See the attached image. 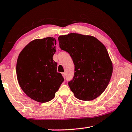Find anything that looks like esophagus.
<instances>
[{
  "label": "esophagus",
  "mask_w": 132,
  "mask_h": 132,
  "mask_svg": "<svg viewBox=\"0 0 132 132\" xmlns=\"http://www.w3.org/2000/svg\"><path fill=\"white\" fill-rule=\"evenodd\" d=\"M62 76H63V77L64 78H65V77H66V73H64V72L62 73Z\"/></svg>",
  "instance_id": "34e87169"
}]
</instances>
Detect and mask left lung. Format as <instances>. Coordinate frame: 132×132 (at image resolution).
<instances>
[{
    "mask_svg": "<svg viewBox=\"0 0 132 132\" xmlns=\"http://www.w3.org/2000/svg\"><path fill=\"white\" fill-rule=\"evenodd\" d=\"M59 47L69 53L75 64L68 82L76 97L91 101L105 90L112 74V63L103 44L96 38L76 33L58 37Z\"/></svg>",
    "mask_w": 132,
    "mask_h": 132,
    "instance_id": "1",
    "label": "left lung"
}]
</instances>
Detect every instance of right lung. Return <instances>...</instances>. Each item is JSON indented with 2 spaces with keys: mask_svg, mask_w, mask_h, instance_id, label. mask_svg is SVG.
Instances as JSON below:
<instances>
[{
  "mask_svg": "<svg viewBox=\"0 0 132 132\" xmlns=\"http://www.w3.org/2000/svg\"><path fill=\"white\" fill-rule=\"evenodd\" d=\"M56 41L53 37L37 39L26 46L18 57L17 77L27 95L39 102L52 100L64 79L53 60Z\"/></svg>",
  "mask_w": 132,
  "mask_h": 132,
  "instance_id": "1",
  "label": "right lung"
}]
</instances>
